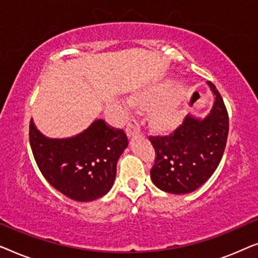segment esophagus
I'll return each mask as SVG.
<instances>
[{
  "instance_id": "esophagus-1",
  "label": "esophagus",
  "mask_w": 258,
  "mask_h": 258,
  "mask_svg": "<svg viewBox=\"0 0 258 258\" xmlns=\"http://www.w3.org/2000/svg\"><path fill=\"white\" fill-rule=\"evenodd\" d=\"M125 132L129 136L132 135H137V134L141 133V124L140 121L135 117H130L128 121V124H126Z\"/></svg>"
}]
</instances>
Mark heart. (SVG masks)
I'll list each match as a JSON object with an SVG mask.
<instances>
[{
    "instance_id": "obj_1",
    "label": "heart",
    "mask_w": 258,
    "mask_h": 258,
    "mask_svg": "<svg viewBox=\"0 0 258 258\" xmlns=\"http://www.w3.org/2000/svg\"><path fill=\"white\" fill-rule=\"evenodd\" d=\"M167 96V89L161 87H153L146 89L142 93L136 95L134 97L135 104L143 109H153L157 105L159 107L155 109L153 112V119L155 124L160 128H168V126L174 125L179 118L178 102L177 98H171L169 102L159 105L165 100Z\"/></svg>"
}]
</instances>
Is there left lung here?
Wrapping results in <instances>:
<instances>
[{
	"instance_id": "1",
	"label": "left lung",
	"mask_w": 258,
	"mask_h": 258,
	"mask_svg": "<svg viewBox=\"0 0 258 258\" xmlns=\"http://www.w3.org/2000/svg\"><path fill=\"white\" fill-rule=\"evenodd\" d=\"M210 114L199 119L186 116L169 135L149 136L155 149L150 169L154 184L169 194H188L208 181L220 164L227 144L229 116L214 83Z\"/></svg>"
}]
</instances>
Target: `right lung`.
<instances>
[{"label":"right lung","instance_id":"add662e5","mask_svg":"<svg viewBox=\"0 0 258 258\" xmlns=\"http://www.w3.org/2000/svg\"><path fill=\"white\" fill-rule=\"evenodd\" d=\"M34 158L45 179L69 199L88 202L104 196L116 177V164L128 146L122 129L96 119L70 139H47L29 123Z\"/></svg>","mask_w":258,"mask_h":258}]
</instances>
